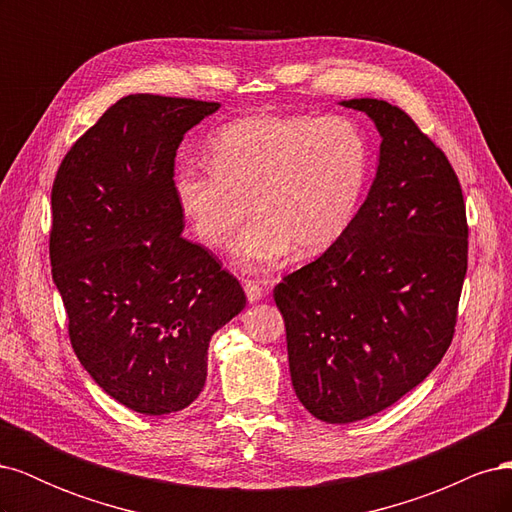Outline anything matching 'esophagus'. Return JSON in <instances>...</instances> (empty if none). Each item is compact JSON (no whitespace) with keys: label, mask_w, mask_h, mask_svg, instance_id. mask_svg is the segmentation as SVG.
I'll return each mask as SVG.
<instances>
[{"label":"esophagus","mask_w":512,"mask_h":512,"mask_svg":"<svg viewBox=\"0 0 512 512\" xmlns=\"http://www.w3.org/2000/svg\"><path fill=\"white\" fill-rule=\"evenodd\" d=\"M243 290H245V297H247V301H250V303H256V301H260L262 297H265V288H262L254 280H243Z\"/></svg>","instance_id":"34e87169"}]
</instances>
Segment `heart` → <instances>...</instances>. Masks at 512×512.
<instances>
[{"instance_id": "1", "label": "heart", "mask_w": 512, "mask_h": 512, "mask_svg": "<svg viewBox=\"0 0 512 512\" xmlns=\"http://www.w3.org/2000/svg\"><path fill=\"white\" fill-rule=\"evenodd\" d=\"M371 153L348 117L252 115L226 123L209 141V162L175 175L179 207L200 241L232 245L243 271L262 273L299 247L320 254L342 239L359 213Z\"/></svg>"}]
</instances>
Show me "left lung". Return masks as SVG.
I'll list each match as a JSON object with an SVG mask.
<instances>
[{"instance_id":"obj_1","label":"left lung","mask_w":512,"mask_h":512,"mask_svg":"<svg viewBox=\"0 0 512 512\" xmlns=\"http://www.w3.org/2000/svg\"><path fill=\"white\" fill-rule=\"evenodd\" d=\"M342 104L382 136L376 179L346 235L273 290L294 393L339 425L393 406L442 361L468 271L466 203L444 151L399 106Z\"/></svg>"}]
</instances>
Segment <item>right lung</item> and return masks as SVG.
I'll return each mask as SVG.
<instances>
[{"mask_svg": "<svg viewBox=\"0 0 512 512\" xmlns=\"http://www.w3.org/2000/svg\"><path fill=\"white\" fill-rule=\"evenodd\" d=\"M218 102L121 98L66 153L53 181L51 267L70 344L126 408H188L207 380L211 335L245 294L203 245L181 237L175 156Z\"/></svg>", "mask_w": 512, "mask_h": 512, "instance_id": "obj_1", "label": "right lung"}]
</instances>
